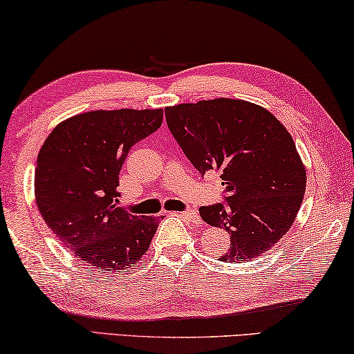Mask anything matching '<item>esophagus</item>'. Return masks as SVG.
Segmentation results:
<instances>
[{
	"label": "esophagus",
	"instance_id": "1",
	"mask_svg": "<svg viewBox=\"0 0 354 354\" xmlns=\"http://www.w3.org/2000/svg\"><path fill=\"white\" fill-rule=\"evenodd\" d=\"M171 214H178V216H183V218H186L189 221H192L194 224H200V216L197 211H192V209H187V211H183V213H171Z\"/></svg>",
	"mask_w": 354,
	"mask_h": 354
}]
</instances>
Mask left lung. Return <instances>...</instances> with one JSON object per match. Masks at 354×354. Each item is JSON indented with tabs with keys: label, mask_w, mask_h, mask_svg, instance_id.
Segmentation results:
<instances>
[{
	"label": "left lung",
	"mask_w": 354,
	"mask_h": 354,
	"mask_svg": "<svg viewBox=\"0 0 354 354\" xmlns=\"http://www.w3.org/2000/svg\"><path fill=\"white\" fill-rule=\"evenodd\" d=\"M168 129L192 165L218 171L225 205L200 208L205 223L227 230L219 261H252L291 229L302 205L307 170L292 136L270 111L235 98L165 108Z\"/></svg>",
	"instance_id": "8db88e82"
}]
</instances>
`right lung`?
I'll return each mask as SVG.
<instances>
[{"mask_svg":"<svg viewBox=\"0 0 354 354\" xmlns=\"http://www.w3.org/2000/svg\"><path fill=\"white\" fill-rule=\"evenodd\" d=\"M162 109H95L63 120L41 146L35 198L42 219L82 263L130 272L159 218L119 207V171L130 147L162 125Z\"/></svg>","mask_w":354,"mask_h":354,"instance_id":"1","label":"right lung"}]
</instances>
